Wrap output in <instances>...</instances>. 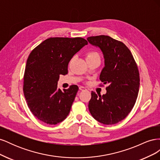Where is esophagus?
I'll list each match as a JSON object with an SVG mask.
<instances>
[{"label":"esophagus","mask_w":160,"mask_h":160,"mask_svg":"<svg viewBox=\"0 0 160 160\" xmlns=\"http://www.w3.org/2000/svg\"><path fill=\"white\" fill-rule=\"evenodd\" d=\"M79 90H81V91H83V90H86V89L84 88V87H83V86H80L79 88Z\"/></svg>","instance_id":"obj_1"}]
</instances>
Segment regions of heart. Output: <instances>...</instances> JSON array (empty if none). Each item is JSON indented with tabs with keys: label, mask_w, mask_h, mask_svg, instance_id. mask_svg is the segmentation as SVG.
<instances>
[{
	"label": "heart",
	"mask_w": 160,
	"mask_h": 160,
	"mask_svg": "<svg viewBox=\"0 0 160 160\" xmlns=\"http://www.w3.org/2000/svg\"><path fill=\"white\" fill-rule=\"evenodd\" d=\"M95 58H100V55L98 52L94 51H91L87 52L86 54V59L87 60L95 59Z\"/></svg>",
	"instance_id": "b5f03b06"
}]
</instances>
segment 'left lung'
Instances as JSON below:
<instances>
[{
    "label": "left lung",
    "mask_w": 160,
    "mask_h": 160,
    "mask_svg": "<svg viewBox=\"0 0 160 160\" xmlns=\"http://www.w3.org/2000/svg\"><path fill=\"white\" fill-rule=\"evenodd\" d=\"M88 41L103 53L105 67L99 79L108 85L102 96L91 92L89 111L101 123H118L131 112L138 98L140 78L137 63L122 42L107 35L90 37Z\"/></svg>",
    "instance_id": "obj_1"
}]
</instances>
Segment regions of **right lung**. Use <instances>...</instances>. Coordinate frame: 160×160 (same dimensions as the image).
I'll list each match as a JSON object with an SVG mask.
<instances>
[{"mask_svg": "<svg viewBox=\"0 0 160 160\" xmlns=\"http://www.w3.org/2000/svg\"><path fill=\"white\" fill-rule=\"evenodd\" d=\"M88 42L81 37H51L36 47L28 56L23 77V93L36 118L49 125L66 119L79 88L57 89L60 75L68 73V64Z\"/></svg>", "mask_w": 160, "mask_h": 160, "instance_id": "1", "label": "right lung"}]
</instances>
